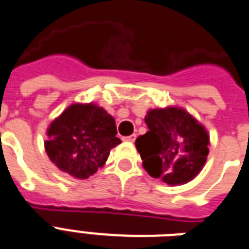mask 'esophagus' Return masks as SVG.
I'll use <instances>...</instances> for the list:
<instances>
[{
	"label": "esophagus",
	"instance_id": "obj_1",
	"mask_svg": "<svg viewBox=\"0 0 249 249\" xmlns=\"http://www.w3.org/2000/svg\"><path fill=\"white\" fill-rule=\"evenodd\" d=\"M136 137H137L136 134H130V136L123 137V140H124V141H129V142H134V141H136Z\"/></svg>",
	"mask_w": 249,
	"mask_h": 249
}]
</instances>
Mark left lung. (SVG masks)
<instances>
[{"label":"left lung","instance_id":"obj_1","mask_svg":"<svg viewBox=\"0 0 249 249\" xmlns=\"http://www.w3.org/2000/svg\"><path fill=\"white\" fill-rule=\"evenodd\" d=\"M149 130L136 140L142 165L149 176L169 185L194 178L209 154V134L181 108L149 110Z\"/></svg>","mask_w":249,"mask_h":249}]
</instances>
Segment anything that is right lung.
Wrapping results in <instances>:
<instances>
[{"label":"right lung","instance_id":"add662e5","mask_svg":"<svg viewBox=\"0 0 249 249\" xmlns=\"http://www.w3.org/2000/svg\"><path fill=\"white\" fill-rule=\"evenodd\" d=\"M45 142L51 161L72 177L84 179L106 163L116 137L115 119L95 104H72L49 128Z\"/></svg>","mask_w":249,"mask_h":249}]
</instances>
